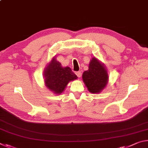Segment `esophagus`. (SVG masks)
<instances>
[{
	"mask_svg": "<svg viewBox=\"0 0 148 148\" xmlns=\"http://www.w3.org/2000/svg\"><path fill=\"white\" fill-rule=\"evenodd\" d=\"M76 74L78 77H80L82 76V72H76Z\"/></svg>",
	"mask_w": 148,
	"mask_h": 148,
	"instance_id": "esophagus-1",
	"label": "esophagus"
}]
</instances>
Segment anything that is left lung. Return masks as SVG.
I'll use <instances>...</instances> for the list:
<instances>
[{"instance_id": "obj_1", "label": "left lung", "mask_w": 148, "mask_h": 148, "mask_svg": "<svg viewBox=\"0 0 148 148\" xmlns=\"http://www.w3.org/2000/svg\"><path fill=\"white\" fill-rule=\"evenodd\" d=\"M82 78L90 92L99 93L106 86L108 75L103 64L93 57L89 62V69L82 74Z\"/></svg>"}]
</instances>
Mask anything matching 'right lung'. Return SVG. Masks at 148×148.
Here are the masks:
<instances>
[{"mask_svg": "<svg viewBox=\"0 0 148 148\" xmlns=\"http://www.w3.org/2000/svg\"><path fill=\"white\" fill-rule=\"evenodd\" d=\"M44 76L46 86L57 95L63 92L69 82L77 78L70 67H62L55 57L45 69Z\"/></svg>", "mask_w": 148, "mask_h": 148, "instance_id": "1", "label": "right lung"}]
</instances>
